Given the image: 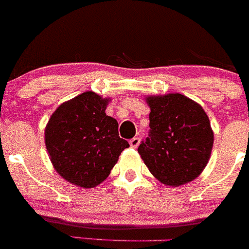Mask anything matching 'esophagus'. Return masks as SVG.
<instances>
[{
    "mask_svg": "<svg viewBox=\"0 0 249 249\" xmlns=\"http://www.w3.org/2000/svg\"><path fill=\"white\" fill-rule=\"evenodd\" d=\"M129 143L132 148H136V147L140 144V139L139 137H132V139L129 141Z\"/></svg>",
    "mask_w": 249,
    "mask_h": 249,
    "instance_id": "esophagus-1",
    "label": "esophagus"
}]
</instances>
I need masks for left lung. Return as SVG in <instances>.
<instances>
[{
  "instance_id": "8db88e82",
  "label": "left lung",
  "mask_w": 249,
  "mask_h": 249,
  "mask_svg": "<svg viewBox=\"0 0 249 249\" xmlns=\"http://www.w3.org/2000/svg\"><path fill=\"white\" fill-rule=\"evenodd\" d=\"M149 132L140 143V156L160 182L180 186L206 168L214 135L208 115L198 103L180 93L148 97Z\"/></svg>"
}]
</instances>
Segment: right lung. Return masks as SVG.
I'll use <instances>...</instances> for the list:
<instances>
[{"label": "right lung", "instance_id": "obj_1", "mask_svg": "<svg viewBox=\"0 0 249 249\" xmlns=\"http://www.w3.org/2000/svg\"><path fill=\"white\" fill-rule=\"evenodd\" d=\"M108 101L91 91L81 93L60 105L45 130L46 148L57 173L85 189L107 178L129 147L120 139L117 120L106 114Z\"/></svg>", "mask_w": 249, "mask_h": 249}]
</instances>
